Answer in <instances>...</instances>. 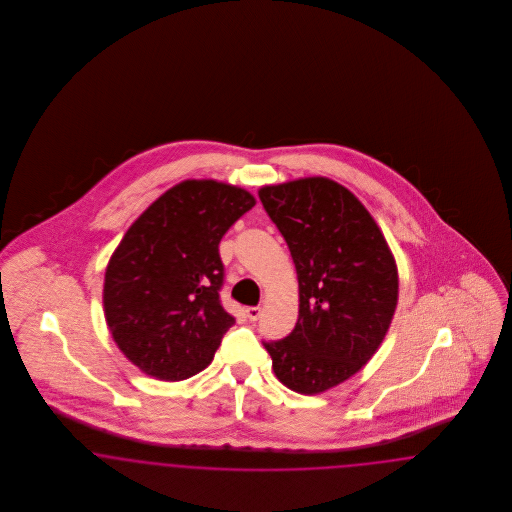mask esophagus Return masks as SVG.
Masks as SVG:
<instances>
[{"label":"esophagus","mask_w":512,"mask_h":512,"mask_svg":"<svg viewBox=\"0 0 512 512\" xmlns=\"http://www.w3.org/2000/svg\"><path fill=\"white\" fill-rule=\"evenodd\" d=\"M245 315H247L249 320H257V318L261 317V307H247Z\"/></svg>","instance_id":"esophagus-1"}]
</instances>
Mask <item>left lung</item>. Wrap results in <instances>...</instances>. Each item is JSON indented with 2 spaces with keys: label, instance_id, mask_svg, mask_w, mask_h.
Masks as SVG:
<instances>
[{
  "label": "left lung",
  "instance_id": "8db88e82",
  "mask_svg": "<svg viewBox=\"0 0 512 512\" xmlns=\"http://www.w3.org/2000/svg\"><path fill=\"white\" fill-rule=\"evenodd\" d=\"M259 197L290 247L299 282L292 334L263 345L286 388L317 395L357 374L386 338L397 265L365 205L330 178L265 186Z\"/></svg>",
  "mask_w": 512,
  "mask_h": 512
}]
</instances>
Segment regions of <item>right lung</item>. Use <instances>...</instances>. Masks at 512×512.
Listing matches in <instances>:
<instances>
[{"label": "right lung", "mask_w": 512, "mask_h": 512, "mask_svg": "<svg viewBox=\"0 0 512 512\" xmlns=\"http://www.w3.org/2000/svg\"><path fill=\"white\" fill-rule=\"evenodd\" d=\"M255 205L244 188L184 180L126 230L103 284L105 320L124 357L176 382L211 365L234 317L220 305L219 244Z\"/></svg>", "instance_id": "obj_1"}]
</instances>
